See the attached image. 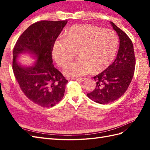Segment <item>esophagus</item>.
Returning <instances> with one entry per match:
<instances>
[{"label": "esophagus", "mask_w": 150, "mask_h": 150, "mask_svg": "<svg viewBox=\"0 0 150 150\" xmlns=\"http://www.w3.org/2000/svg\"><path fill=\"white\" fill-rule=\"evenodd\" d=\"M75 81H77L79 82H84L87 80V79L86 78H78V79H73Z\"/></svg>", "instance_id": "esophagus-1"}]
</instances>
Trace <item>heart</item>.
Masks as SVG:
<instances>
[{
    "instance_id": "1",
    "label": "heart",
    "mask_w": 150,
    "mask_h": 150,
    "mask_svg": "<svg viewBox=\"0 0 150 150\" xmlns=\"http://www.w3.org/2000/svg\"><path fill=\"white\" fill-rule=\"evenodd\" d=\"M119 39L113 31L90 24L69 28L64 39L54 42L52 55L60 67L65 66L78 52L79 59L63 70L66 77H81L106 69L115 57Z\"/></svg>"
}]
</instances>
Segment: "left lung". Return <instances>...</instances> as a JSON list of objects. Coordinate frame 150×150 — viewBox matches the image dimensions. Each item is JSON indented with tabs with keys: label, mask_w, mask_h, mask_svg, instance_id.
Listing matches in <instances>:
<instances>
[{
	"label": "left lung",
	"mask_w": 150,
	"mask_h": 150,
	"mask_svg": "<svg viewBox=\"0 0 150 150\" xmlns=\"http://www.w3.org/2000/svg\"><path fill=\"white\" fill-rule=\"evenodd\" d=\"M110 24L119 38V49L117 58L99 74L93 77L96 88L87 94L95 103L106 104L122 96L128 89L134 74L135 57L132 40L113 22Z\"/></svg>",
	"instance_id": "obj_1"
}]
</instances>
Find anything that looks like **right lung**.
Segmentation results:
<instances>
[{"label":"right lung","mask_w":150,"mask_h":150,"mask_svg":"<svg viewBox=\"0 0 150 150\" xmlns=\"http://www.w3.org/2000/svg\"><path fill=\"white\" fill-rule=\"evenodd\" d=\"M68 21H42L28 27L18 38L13 52V69L24 95L40 106H55L64 97L68 81L53 64L52 49ZM27 54L36 60L31 66L18 61Z\"/></svg>","instance_id":"1"}]
</instances>
